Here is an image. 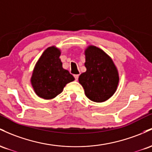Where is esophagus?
<instances>
[{
	"instance_id": "1",
	"label": "esophagus",
	"mask_w": 152,
	"mask_h": 152,
	"mask_svg": "<svg viewBox=\"0 0 152 152\" xmlns=\"http://www.w3.org/2000/svg\"><path fill=\"white\" fill-rule=\"evenodd\" d=\"M74 77H75V78L76 80H77L78 77H79V75H75Z\"/></svg>"
}]
</instances>
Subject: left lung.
<instances>
[{"label": "left lung", "mask_w": 152, "mask_h": 152, "mask_svg": "<svg viewBox=\"0 0 152 152\" xmlns=\"http://www.w3.org/2000/svg\"><path fill=\"white\" fill-rule=\"evenodd\" d=\"M87 70L79 77L86 96L97 103L105 101L114 94L119 77L115 64L102 49L90 46L85 50Z\"/></svg>", "instance_id": "obj_1"}]
</instances>
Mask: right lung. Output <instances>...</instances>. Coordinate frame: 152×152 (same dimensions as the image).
<instances>
[{
	"label": "right lung",
	"instance_id": "1",
	"mask_svg": "<svg viewBox=\"0 0 152 152\" xmlns=\"http://www.w3.org/2000/svg\"><path fill=\"white\" fill-rule=\"evenodd\" d=\"M60 52L54 47L46 49L36 64L32 75V86L38 96L52 99L60 94L67 83L75 80L69 71L62 68Z\"/></svg>",
	"mask_w": 152,
	"mask_h": 152
}]
</instances>
